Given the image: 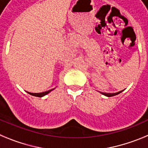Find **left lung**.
<instances>
[{
  "label": "left lung",
  "mask_w": 148,
  "mask_h": 148,
  "mask_svg": "<svg viewBox=\"0 0 148 148\" xmlns=\"http://www.w3.org/2000/svg\"><path fill=\"white\" fill-rule=\"evenodd\" d=\"M122 91H123V90H121V91H119V92H115V93H108V92H99L102 94V95H105V96H108V97H111V96H114V95H118V94L121 93Z\"/></svg>",
  "instance_id": "8db88e82"
}]
</instances>
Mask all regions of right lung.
Here are the masks:
<instances>
[{
	"mask_svg": "<svg viewBox=\"0 0 148 148\" xmlns=\"http://www.w3.org/2000/svg\"><path fill=\"white\" fill-rule=\"evenodd\" d=\"M54 89H52V90H48V91H46V92H38V93H33V92H27L29 94H30V95H34V96H36V97H43V96H44V95H47L48 93H49V92L52 91V90H53Z\"/></svg>",
	"mask_w": 148,
	"mask_h": 148,
	"instance_id": "right-lung-1",
	"label": "right lung"
}]
</instances>
